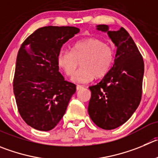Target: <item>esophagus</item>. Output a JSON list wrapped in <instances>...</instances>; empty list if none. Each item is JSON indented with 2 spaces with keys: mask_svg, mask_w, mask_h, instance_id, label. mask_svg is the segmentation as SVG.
I'll list each match as a JSON object with an SVG mask.
<instances>
[{
  "mask_svg": "<svg viewBox=\"0 0 158 158\" xmlns=\"http://www.w3.org/2000/svg\"><path fill=\"white\" fill-rule=\"evenodd\" d=\"M82 88H83V86H81V85H77V86H76V89H77V90H80Z\"/></svg>",
  "mask_w": 158,
  "mask_h": 158,
  "instance_id": "34e87169",
  "label": "esophagus"
}]
</instances>
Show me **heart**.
<instances>
[{"mask_svg": "<svg viewBox=\"0 0 158 158\" xmlns=\"http://www.w3.org/2000/svg\"><path fill=\"white\" fill-rule=\"evenodd\" d=\"M114 60V50L102 40L89 37L78 41L72 51L61 50L58 54L59 66L67 76H72L80 62L82 67L72 76L79 83L89 82L94 77L100 79L108 73Z\"/></svg>", "mask_w": 158, "mask_h": 158, "instance_id": "heart-1", "label": "heart"}]
</instances>
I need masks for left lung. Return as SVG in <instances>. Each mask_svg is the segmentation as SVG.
<instances>
[{"label":"left lung","instance_id":"8db88e82","mask_svg":"<svg viewBox=\"0 0 158 158\" xmlns=\"http://www.w3.org/2000/svg\"><path fill=\"white\" fill-rule=\"evenodd\" d=\"M97 29L107 32L117 51L108 73L89 87L91 98L88 112L98 127L110 130L127 122L140 103L144 62L135 42L123 27L108 31V26L99 25Z\"/></svg>","mask_w":158,"mask_h":158}]
</instances>
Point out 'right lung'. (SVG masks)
I'll list each match as a JSON object with an SVG mask.
<instances>
[{
	"label": "right lung",
	"mask_w": 158,
	"mask_h": 158,
	"mask_svg": "<svg viewBox=\"0 0 158 158\" xmlns=\"http://www.w3.org/2000/svg\"><path fill=\"white\" fill-rule=\"evenodd\" d=\"M78 32L74 26H44L28 36L19 49L13 90L19 114L33 129H54L76 92V85L59 72L57 57L63 44Z\"/></svg>",
	"instance_id": "obj_1"
}]
</instances>
